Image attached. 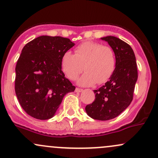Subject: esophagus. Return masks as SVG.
I'll return each mask as SVG.
<instances>
[{"mask_svg": "<svg viewBox=\"0 0 158 158\" xmlns=\"http://www.w3.org/2000/svg\"><path fill=\"white\" fill-rule=\"evenodd\" d=\"M76 92H77V93H79V92H81L83 91V89H81V88H77L75 90Z\"/></svg>", "mask_w": 158, "mask_h": 158, "instance_id": "1", "label": "esophagus"}]
</instances>
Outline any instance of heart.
Returning <instances> with one entry per match:
<instances>
[{
  "label": "heart",
  "mask_w": 158,
  "mask_h": 158,
  "mask_svg": "<svg viewBox=\"0 0 158 158\" xmlns=\"http://www.w3.org/2000/svg\"><path fill=\"white\" fill-rule=\"evenodd\" d=\"M61 66L70 80H76L84 70L85 73L78 81L80 85L90 86L95 83L100 85L113 75L116 56L110 46L95 41H85L75 48L74 54L70 52L63 54Z\"/></svg>",
  "instance_id": "heart-1"
}]
</instances>
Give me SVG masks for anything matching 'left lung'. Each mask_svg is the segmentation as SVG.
Returning a JSON list of instances; mask_svg holds the SVG:
<instances>
[{"instance_id": "1", "label": "left lung", "mask_w": 158, "mask_h": 158, "mask_svg": "<svg viewBox=\"0 0 158 158\" xmlns=\"http://www.w3.org/2000/svg\"><path fill=\"white\" fill-rule=\"evenodd\" d=\"M101 39L114 50L116 68L110 80L94 90L95 99L86 106L85 110L94 119L109 120L119 116L131 104L138 76L135 52L129 44L114 36Z\"/></svg>"}]
</instances>
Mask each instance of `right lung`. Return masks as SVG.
I'll list each match as a JSON object with an SVG mask.
<instances>
[{
	"label": "right lung",
	"mask_w": 158,
	"mask_h": 158,
	"mask_svg": "<svg viewBox=\"0 0 158 158\" xmlns=\"http://www.w3.org/2000/svg\"><path fill=\"white\" fill-rule=\"evenodd\" d=\"M74 45L67 38L42 35L23 47L15 67V90L27 114L52 118L65 94L75 90L61 66L63 54Z\"/></svg>",
	"instance_id": "1"
}]
</instances>
